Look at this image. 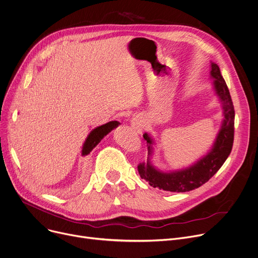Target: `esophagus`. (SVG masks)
Wrapping results in <instances>:
<instances>
[{
	"instance_id": "esophagus-1",
	"label": "esophagus",
	"mask_w": 258,
	"mask_h": 258,
	"mask_svg": "<svg viewBox=\"0 0 258 258\" xmlns=\"http://www.w3.org/2000/svg\"><path fill=\"white\" fill-rule=\"evenodd\" d=\"M135 128H136L138 131H142V128H143V127H142V124L138 123V122L135 123Z\"/></svg>"
}]
</instances>
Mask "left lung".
<instances>
[{
	"label": "left lung",
	"instance_id": "left-lung-1",
	"mask_svg": "<svg viewBox=\"0 0 258 258\" xmlns=\"http://www.w3.org/2000/svg\"><path fill=\"white\" fill-rule=\"evenodd\" d=\"M211 78L214 79L213 88L223 109V121L218 132L211 150L200 158L192 165L170 171H163L153 165L151 159L154 153L153 145L155 142L152 136L145 133L143 136L148 144V161L138 165V172L142 179H145L154 188L170 192H188L201 187L220 169L227 157L229 156L234 133V108L229 90L224 78L221 75L220 68L211 62Z\"/></svg>",
	"mask_w": 258,
	"mask_h": 258
}]
</instances>
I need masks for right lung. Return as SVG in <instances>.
<instances>
[{"label": "right lung", "mask_w": 258, "mask_h": 258, "mask_svg": "<svg viewBox=\"0 0 258 258\" xmlns=\"http://www.w3.org/2000/svg\"><path fill=\"white\" fill-rule=\"evenodd\" d=\"M118 125H120V123L117 121H111L93 129L84 143V146L82 149V156L89 155L92 152V150L102 141V138L106 136L114 128H116Z\"/></svg>", "instance_id": "1"}]
</instances>
